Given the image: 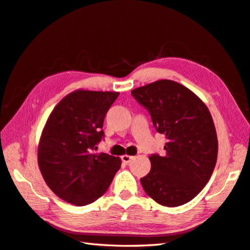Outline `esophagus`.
Returning a JSON list of instances; mask_svg holds the SVG:
<instances>
[{
    "label": "esophagus",
    "instance_id": "obj_1",
    "mask_svg": "<svg viewBox=\"0 0 250 250\" xmlns=\"http://www.w3.org/2000/svg\"><path fill=\"white\" fill-rule=\"evenodd\" d=\"M134 159V156H130V155H127V154H124L122 155V161H123V163H125V164H128V163Z\"/></svg>",
    "mask_w": 250,
    "mask_h": 250
}]
</instances>
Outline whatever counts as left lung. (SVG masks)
Here are the masks:
<instances>
[{"mask_svg": "<svg viewBox=\"0 0 250 250\" xmlns=\"http://www.w3.org/2000/svg\"><path fill=\"white\" fill-rule=\"evenodd\" d=\"M131 95L167 139L166 155L149 157L151 170L140 179L144 190L163 206L190 202L207 185L217 162L218 139L209 110L193 91L171 80L141 86Z\"/></svg>", "mask_w": 250, "mask_h": 250, "instance_id": "8db88e82", "label": "left lung"}]
</instances>
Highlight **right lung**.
Returning <instances> with one entry per match:
<instances>
[{
	"instance_id": "1",
	"label": "right lung",
	"mask_w": 250,
	"mask_h": 250,
	"mask_svg": "<svg viewBox=\"0 0 250 250\" xmlns=\"http://www.w3.org/2000/svg\"><path fill=\"white\" fill-rule=\"evenodd\" d=\"M119 95L74 90L48 116L39 142L38 164L46 185L61 200L76 206L97 201L121 168L120 157L96 153L104 135V116Z\"/></svg>"
}]
</instances>
